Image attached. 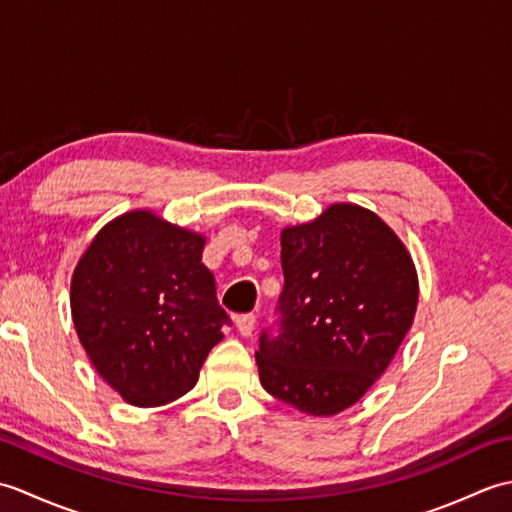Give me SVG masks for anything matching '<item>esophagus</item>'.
<instances>
[{"mask_svg": "<svg viewBox=\"0 0 512 512\" xmlns=\"http://www.w3.org/2000/svg\"><path fill=\"white\" fill-rule=\"evenodd\" d=\"M237 323V330L242 336H250L255 330V323H257V317L255 314H239V317L235 319Z\"/></svg>", "mask_w": 512, "mask_h": 512, "instance_id": "34e87169", "label": "esophagus"}]
</instances>
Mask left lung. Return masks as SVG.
Returning a JSON list of instances; mask_svg holds the SVG:
<instances>
[{"label": "left lung", "instance_id": "left-lung-1", "mask_svg": "<svg viewBox=\"0 0 512 512\" xmlns=\"http://www.w3.org/2000/svg\"><path fill=\"white\" fill-rule=\"evenodd\" d=\"M281 332L259 339L255 361L270 396L330 418L385 374L418 308V273L385 220L334 202L281 231Z\"/></svg>", "mask_w": 512, "mask_h": 512}]
</instances>
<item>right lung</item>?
I'll return each mask as SVG.
<instances>
[{"instance_id":"add662e5","label":"right lung","mask_w":512,"mask_h":512,"mask_svg":"<svg viewBox=\"0 0 512 512\" xmlns=\"http://www.w3.org/2000/svg\"><path fill=\"white\" fill-rule=\"evenodd\" d=\"M206 237L149 209L107 222L70 281L74 330L96 372L134 407H158L198 383L228 314L202 264Z\"/></svg>"}]
</instances>
